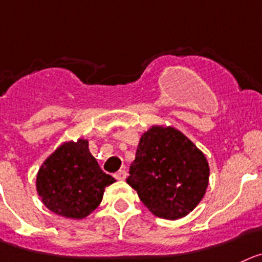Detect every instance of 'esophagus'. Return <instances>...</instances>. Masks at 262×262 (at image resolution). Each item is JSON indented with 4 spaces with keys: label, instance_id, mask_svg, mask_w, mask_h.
I'll return each mask as SVG.
<instances>
[{
    "label": "esophagus",
    "instance_id": "1",
    "mask_svg": "<svg viewBox=\"0 0 262 262\" xmlns=\"http://www.w3.org/2000/svg\"><path fill=\"white\" fill-rule=\"evenodd\" d=\"M126 176H128V173H126V170H124V169H121V170H119V172L115 173V178H116V180H120V181L125 180Z\"/></svg>",
    "mask_w": 262,
    "mask_h": 262
}]
</instances>
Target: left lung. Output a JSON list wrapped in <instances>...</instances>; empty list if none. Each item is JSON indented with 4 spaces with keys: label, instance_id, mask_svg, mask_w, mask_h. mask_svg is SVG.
<instances>
[{
    "label": "left lung",
    "instance_id": "left-lung-1",
    "mask_svg": "<svg viewBox=\"0 0 262 262\" xmlns=\"http://www.w3.org/2000/svg\"><path fill=\"white\" fill-rule=\"evenodd\" d=\"M126 178L155 216H187L205 195L209 164L202 150L174 126L152 125L142 133Z\"/></svg>",
    "mask_w": 262,
    "mask_h": 262
}]
</instances>
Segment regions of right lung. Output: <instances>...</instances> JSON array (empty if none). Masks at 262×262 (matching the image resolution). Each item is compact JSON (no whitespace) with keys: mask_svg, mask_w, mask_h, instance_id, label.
I'll return each instance as SVG.
<instances>
[{"mask_svg":"<svg viewBox=\"0 0 262 262\" xmlns=\"http://www.w3.org/2000/svg\"><path fill=\"white\" fill-rule=\"evenodd\" d=\"M115 178L99 168L89 151V141H67L46 158L36 176L41 202L53 213L81 220L101 204L104 189Z\"/></svg>","mask_w":262,"mask_h":262,"instance_id":"add662e5","label":"right lung"}]
</instances>
